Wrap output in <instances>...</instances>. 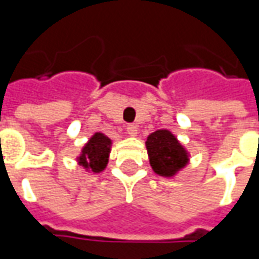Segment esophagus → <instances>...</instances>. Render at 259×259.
Instances as JSON below:
<instances>
[{
	"instance_id": "1",
	"label": "esophagus",
	"mask_w": 259,
	"mask_h": 259,
	"mask_svg": "<svg viewBox=\"0 0 259 259\" xmlns=\"http://www.w3.org/2000/svg\"><path fill=\"white\" fill-rule=\"evenodd\" d=\"M126 132H127V135L129 136H136L137 135V126L136 124H127L126 126Z\"/></svg>"
}]
</instances>
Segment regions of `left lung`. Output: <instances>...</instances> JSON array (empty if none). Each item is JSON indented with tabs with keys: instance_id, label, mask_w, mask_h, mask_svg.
<instances>
[{
	"instance_id": "1",
	"label": "left lung",
	"mask_w": 259,
	"mask_h": 259,
	"mask_svg": "<svg viewBox=\"0 0 259 259\" xmlns=\"http://www.w3.org/2000/svg\"><path fill=\"white\" fill-rule=\"evenodd\" d=\"M146 146L152 169L161 176L170 178L189 162L187 151L169 130H157L151 133Z\"/></svg>"
}]
</instances>
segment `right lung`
Instances as JSON below:
<instances>
[{
    "instance_id": "right-lung-1",
    "label": "right lung",
    "mask_w": 259,
    "mask_h": 259,
    "mask_svg": "<svg viewBox=\"0 0 259 259\" xmlns=\"http://www.w3.org/2000/svg\"><path fill=\"white\" fill-rule=\"evenodd\" d=\"M111 144V139H108L104 133H96L83 147L77 161L85 169H90L94 174H100L107 166Z\"/></svg>"
}]
</instances>
